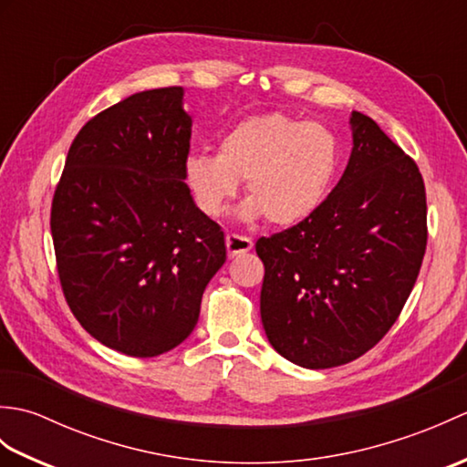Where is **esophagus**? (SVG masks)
Here are the masks:
<instances>
[{
	"instance_id": "34e87169",
	"label": "esophagus",
	"mask_w": 467,
	"mask_h": 467,
	"mask_svg": "<svg viewBox=\"0 0 467 467\" xmlns=\"http://www.w3.org/2000/svg\"><path fill=\"white\" fill-rule=\"evenodd\" d=\"M253 249V239L249 236H241V234H226V251L228 256H239L249 253Z\"/></svg>"
}]
</instances>
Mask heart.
<instances>
[{
    "label": "heart",
    "instance_id": "heart-1",
    "mask_svg": "<svg viewBox=\"0 0 467 467\" xmlns=\"http://www.w3.org/2000/svg\"><path fill=\"white\" fill-rule=\"evenodd\" d=\"M341 166V144L329 126L283 112L249 116L218 138V154L192 152L184 181L206 216L221 214L244 178L249 198L241 221L291 226L319 211Z\"/></svg>",
    "mask_w": 467,
    "mask_h": 467
}]
</instances>
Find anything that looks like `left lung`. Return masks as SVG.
Wrapping results in <instances>:
<instances>
[{"label":"left lung","mask_w":467,"mask_h":467,"mask_svg":"<svg viewBox=\"0 0 467 467\" xmlns=\"http://www.w3.org/2000/svg\"><path fill=\"white\" fill-rule=\"evenodd\" d=\"M319 211L256 241L261 319L273 349L305 369L349 363L398 321L428 243L420 168L369 116Z\"/></svg>","instance_id":"1"}]
</instances>
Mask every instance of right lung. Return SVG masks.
Here are the masks:
<instances>
[{
    "label": "right lung",
    "mask_w": 467,
    "mask_h": 467,
    "mask_svg": "<svg viewBox=\"0 0 467 467\" xmlns=\"http://www.w3.org/2000/svg\"><path fill=\"white\" fill-rule=\"evenodd\" d=\"M181 86L128 96L78 136L52 202L69 309L102 345L156 357L192 333L224 233L184 182L192 118Z\"/></svg>",
    "instance_id": "add662e5"
}]
</instances>
